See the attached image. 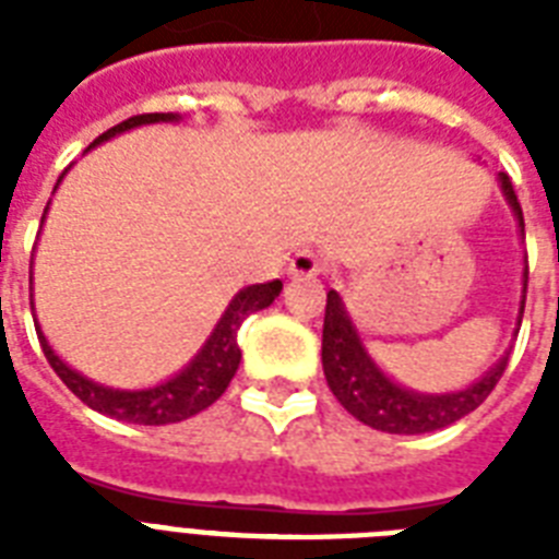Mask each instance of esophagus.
<instances>
[{"label":"esophagus","instance_id":"esophagus-1","mask_svg":"<svg viewBox=\"0 0 559 559\" xmlns=\"http://www.w3.org/2000/svg\"><path fill=\"white\" fill-rule=\"evenodd\" d=\"M287 272L293 278H313V275L322 272V258H319L316 249H310V246H301V249L289 258Z\"/></svg>","mask_w":559,"mask_h":559}]
</instances>
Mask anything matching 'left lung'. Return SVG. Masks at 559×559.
Wrapping results in <instances>:
<instances>
[{
    "instance_id": "left-lung-1",
    "label": "left lung",
    "mask_w": 559,
    "mask_h": 559,
    "mask_svg": "<svg viewBox=\"0 0 559 559\" xmlns=\"http://www.w3.org/2000/svg\"><path fill=\"white\" fill-rule=\"evenodd\" d=\"M499 186H502L513 217L520 223V235L525 237V219H522L520 200H516V191L511 186V177L499 174ZM525 287H528V263H525ZM522 310H525V298L520 305V324ZM322 366L336 400L357 420H362L371 429H380V432L424 435L455 424L464 415H469L473 408L481 406L487 394L496 389V382L502 380L504 368H508V354L467 389L450 391V394H417V391L403 389L391 377H385L380 366L368 357L366 345L359 340L340 293L331 289L328 307H324Z\"/></svg>"
}]
</instances>
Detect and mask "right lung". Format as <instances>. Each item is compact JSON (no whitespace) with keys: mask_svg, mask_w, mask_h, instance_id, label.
<instances>
[{"mask_svg":"<svg viewBox=\"0 0 559 559\" xmlns=\"http://www.w3.org/2000/svg\"><path fill=\"white\" fill-rule=\"evenodd\" d=\"M156 121H179V116H174V112H144V116L127 118L121 124L109 127L107 133H100L90 147L107 142V139L124 133V130H133V127L142 124H156ZM281 287H284L281 281H266V284H252V287L240 289L231 298V305L226 307V313L219 316L217 328L205 340L200 354L177 377H170L168 382H159V385L142 391L107 389L100 382L86 380L83 373H78L74 368L66 366L63 359L57 357L51 345L46 342V336H43V331H39L37 322H34V328H37L39 345H43L48 366L55 368V373L66 382V389L72 391L74 397H81L90 408H95L100 415L116 417V420L142 426H165L186 420V417L197 415L202 408H209L214 400H219V394L228 389V382H231L237 366H240V348H237V331H240V324H243L246 316L270 307L275 301V296L281 293ZM31 310H34V301H31Z\"/></svg>","mask_w":559,"mask_h":559,"instance_id":"right-lung-1","label":"right lung"}]
</instances>
